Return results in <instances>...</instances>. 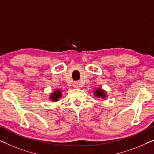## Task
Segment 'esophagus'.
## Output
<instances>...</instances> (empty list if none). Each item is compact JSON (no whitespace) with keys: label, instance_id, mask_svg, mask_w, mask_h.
Instances as JSON below:
<instances>
[{"label":"esophagus","instance_id":"34e87169","mask_svg":"<svg viewBox=\"0 0 154 154\" xmlns=\"http://www.w3.org/2000/svg\"><path fill=\"white\" fill-rule=\"evenodd\" d=\"M74 87H75V88H78V87H79V82H75L74 83Z\"/></svg>","mask_w":154,"mask_h":154}]
</instances>
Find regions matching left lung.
<instances>
[{
    "instance_id": "left-lung-1",
    "label": "left lung",
    "mask_w": 154,
    "mask_h": 154,
    "mask_svg": "<svg viewBox=\"0 0 154 154\" xmlns=\"http://www.w3.org/2000/svg\"><path fill=\"white\" fill-rule=\"evenodd\" d=\"M95 96H98V98L99 97H101V98H105V91H103L101 89H97L95 92Z\"/></svg>"
}]
</instances>
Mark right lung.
Wrapping results in <instances>:
<instances>
[{
	"mask_svg": "<svg viewBox=\"0 0 154 154\" xmlns=\"http://www.w3.org/2000/svg\"><path fill=\"white\" fill-rule=\"evenodd\" d=\"M61 91H59V90H56L54 91V93L52 94V95L51 96V100H52L53 101H57L59 98H60V97L61 96Z\"/></svg>",
	"mask_w": 154,
	"mask_h": 154,
	"instance_id": "1",
	"label": "right lung"
}]
</instances>
